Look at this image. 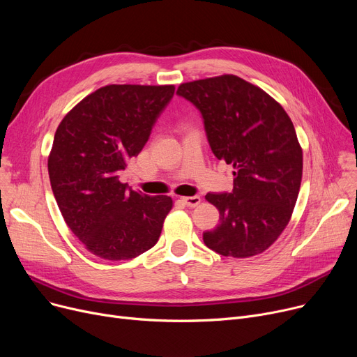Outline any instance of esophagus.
Listing matches in <instances>:
<instances>
[{
	"mask_svg": "<svg viewBox=\"0 0 357 357\" xmlns=\"http://www.w3.org/2000/svg\"><path fill=\"white\" fill-rule=\"evenodd\" d=\"M181 199H182V202H183L185 205H188V207H191V208L198 207L199 202H201V197H198V195H194V197H182Z\"/></svg>",
	"mask_w": 357,
	"mask_h": 357,
	"instance_id": "obj_1",
	"label": "esophagus"
}]
</instances>
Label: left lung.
I'll list each match as a JSON object with an SVG mask.
<instances>
[{
	"instance_id": "8db88e82",
	"label": "left lung",
	"mask_w": 357,
	"mask_h": 357,
	"mask_svg": "<svg viewBox=\"0 0 357 357\" xmlns=\"http://www.w3.org/2000/svg\"><path fill=\"white\" fill-rule=\"evenodd\" d=\"M178 96L202 114L217 159L233 165L231 194H207L220 211L205 246L222 256L264 253L292 217L303 179V149L284 107L236 75L185 82Z\"/></svg>"
}]
</instances>
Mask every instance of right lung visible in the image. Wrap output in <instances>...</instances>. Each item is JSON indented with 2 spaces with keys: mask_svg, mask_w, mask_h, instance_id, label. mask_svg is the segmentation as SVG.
Returning a JSON list of instances; mask_svg holds the SVG:
<instances>
[{
  "mask_svg": "<svg viewBox=\"0 0 357 357\" xmlns=\"http://www.w3.org/2000/svg\"><path fill=\"white\" fill-rule=\"evenodd\" d=\"M175 85H105L56 128L47 171L70 231L101 259L128 260L152 249L174 207L167 195L131 191L119 174L137 156Z\"/></svg>",
  "mask_w": 357,
  "mask_h": 357,
  "instance_id": "add662e5",
  "label": "right lung"
}]
</instances>
